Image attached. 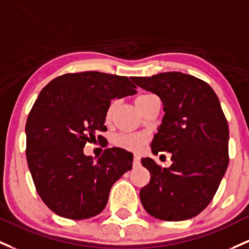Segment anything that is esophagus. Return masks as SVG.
<instances>
[{
    "instance_id": "1",
    "label": "esophagus",
    "mask_w": 249,
    "mask_h": 249,
    "mask_svg": "<svg viewBox=\"0 0 249 249\" xmlns=\"http://www.w3.org/2000/svg\"><path fill=\"white\" fill-rule=\"evenodd\" d=\"M140 162H141V156L138 155V154H135V155H133V163L137 166V164H140Z\"/></svg>"
}]
</instances>
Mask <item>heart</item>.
Wrapping results in <instances>:
<instances>
[{"label": "heart", "instance_id": "b5f03b06", "mask_svg": "<svg viewBox=\"0 0 249 249\" xmlns=\"http://www.w3.org/2000/svg\"><path fill=\"white\" fill-rule=\"evenodd\" d=\"M148 96H150V94H142V95H138L137 98L135 99V105H138L141 101H143L144 99L148 98ZM112 111H113V104L109 105L108 109H107V113H106L107 119H109V117H111ZM145 143H146V137L144 135H141V133H126V135H120L119 137L117 138L118 145L132 151L141 150V149L145 145Z\"/></svg>", "mask_w": 249, "mask_h": 249}]
</instances>
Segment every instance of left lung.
I'll return each instance as SVG.
<instances>
[{
    "mask_svg": "<svg viewBox=\"0 0 249 249\" xmlns=\"http://www.w3.org/2000/svg\"><path fill=\"white\" fill-rule=\"evenodd\" d=\"M156 94L164 116L151 142L154 154H172L171 167L142 159L150 181L141 190L145 211L162 221H185L213 200L229 163L228 122L213 88L204 81L171 71L132 77Z\"/></svg>",
    "mask_w": 249,
    "mask_h": 249,
    "instance_id": "obj_1",
    "label": "left lung"
}]
</instances>
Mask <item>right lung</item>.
<instances>
[{
	"mask_svg": "<svg viewBox=\"0 0 249 249\" xmlns=\"http://www.w3.org/2000/svg\"><path fill=\"white\" fill-rule=\"evenodd\" d=\"M135 88L126 76L83 71L53 78L39 93L26 123V158L36 192L58 216L100 213L112 185L132 168L133 155L125 149H105L94 161L83 148L107 130L112 99L133 95Z\"/></svg>",
	"mask_w": 249,
	"mask_h": 249,
	"instance_id": "1",
	"label": "right lung"
}]
</instances>
